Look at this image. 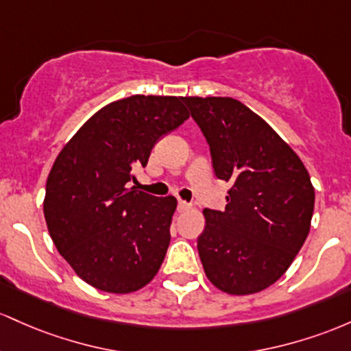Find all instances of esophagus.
<instances>
[{
	"label": "esophagus",
	"instance_id": "34e87169",
	"mask_svg": "<svg viewBox=\"0 0 351 351\" xmlns=\"http://www.w3.org/2000/svg\"><path fill=\"white\" fill-rule=\"evenodd\" d=\"M191 207H192L191 204L184 202V200H179V204H177V210H179V212H187Z\"/></svg>",
	"mask_w": 351,
	"mask_h": 351
}]
</instances>
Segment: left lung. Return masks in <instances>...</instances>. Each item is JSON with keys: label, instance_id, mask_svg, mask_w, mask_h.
I'll return each mask as SVG.
<instances>
[{"label": "left lung", "instance_id": "8db88e82", "mask_svg": "<svg viewBox=\"0 0 351 351\" xmlns=\"http://www.w3.org/2000/svg\"><path fill=\"white\" fill-rule=\"evenodd\" d=\"M210 145L226 210L206 208L197 249L207 278L230 295L257 293L285 274L310 232L308 171L261 116L232 97H182Z\"/></svg>", "mask_w": 351, "mask_h": 351}]
</instances>
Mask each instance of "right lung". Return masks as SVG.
Returning <instances> with one entry per match:
<instances>
[{
    "instance_id": "1",
    "label": "right lung",
    "mask_w": 351,
    "mask_h": 351,
    "mask_svg": "<svg viewBox=\"0 0 351 351\" xmlns=\"http://www.w3.org/2000/svg\"><path fill=\"white\" fill-rule=\"evenodd\" d=\"M189 119L182 97L136 96L104 106L71 137L46 182V226L59 254L94 289L147 285L171 242L176 197L129 187L160 137Z\"/></svg>"
}]
</instances>
